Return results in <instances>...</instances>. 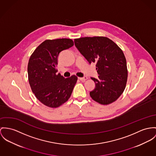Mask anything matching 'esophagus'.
Returning <instances> with one entry per match:
<instances>
[{"label": "esophagus", "mask_w": 156, "mask_h": 156, "mask_svg": "<svg viewBox=\"0 0 156 156\" xmlns=\"http://www.w3.org/2000/svg\"><path fill=\"white\" fill-rule=\"evenodd\" d=\"M78 80H80V81H84V80H87V76H84V77H79L78 78Z\"/></svg>", "instance_id": "34e87169"}]
</instances>
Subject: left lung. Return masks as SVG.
<instances>
[{"mask_svg":"<svg viewBox=\"0 0 156 156\" xmlns=\"http://www.w3.org/2000/svg\"><path fill=\"white\" fill-rule=\"evenodd\" d=\"M75 45L91 64L96 63L98 78H91L96 87L90 92L97 103L106 105L123 93L127 82L126 60L120 48L106 37H85L74 40Z\"/></svg>","mask_w":156,"mask_h":156,"instance_id":"obj_1","label":"left lung"}]
</instances>
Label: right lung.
Returning a JSON list of instances; mask_svg holds the SVG:
<instances>
[{"instance_id": "1", "label": "right lung", "mask_w": 156, "mask_h": 156, "mask_svg": "<svg viewBox=\"0 0 156 156\" xmlns=\"http://www.w3.org/2000/svg\"><path fill=\"white\" fill-rule=\"evenodd\" d=\"M73 46L71 39L46 40L34 51L28 64V81L33 93L43 105L59 107L71 96L77 76L65 78L57 74L58 58L60 52Z\"/></svg>"}]
</instances>
